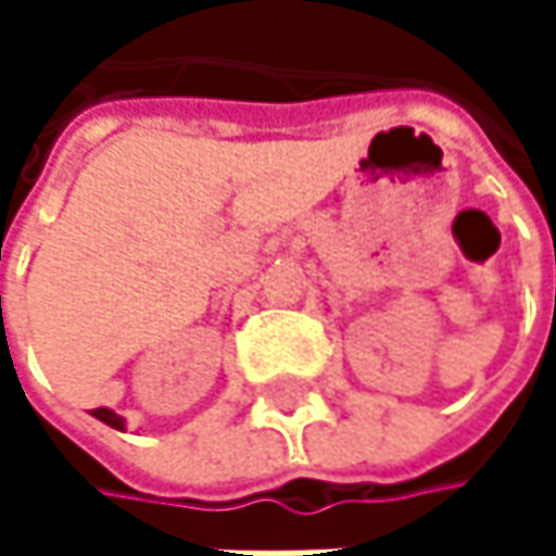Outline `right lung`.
<instances>
[{"label": "right lung", "mask_w": 556, "mask_h": 556, "mask_svg": "<svg viewBox=\"0 0 556 556\" xmlns=\"http://www.w3.org/2000/svg\"><path fill=\"white\" fill-rule=\"evenodd\" d=\"M92 418L105 421V425L115 428V431H125V418H122L118 412H112V408H92Z\"/></svg>", "instance_id": "1"}]
</instances>
